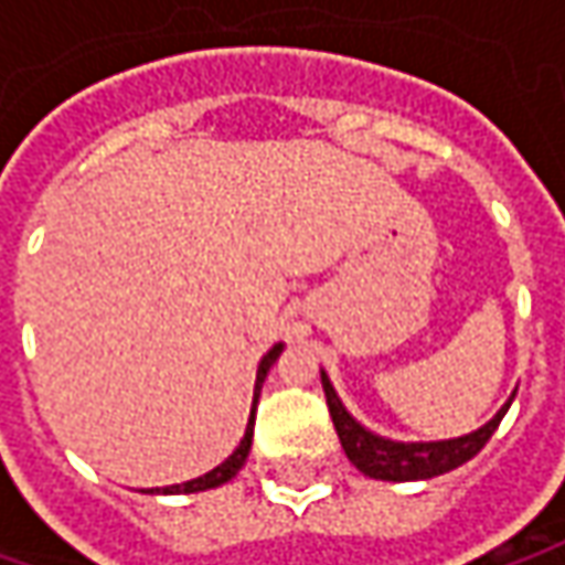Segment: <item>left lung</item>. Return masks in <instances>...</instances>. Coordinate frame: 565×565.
Masks as SVG:
<instances>
[{
    "label": "left lung",
    "mask_w": 565,
    "mask_h": 565,
    "mask_svg": "<svg viewBox=\"0 0 565 565\" xmlns=\"http://www.w3.org/2000/svg\"><path fill=\"white\" fill-rule=\"evenodd\" d=\"M322 388H326L331 424L338 429V439L344 446V455L351 458V465H354L356 471H363L366 478L398 480V483L436 478V475H446V471H455L458 465L471 461L487 446V439L497 433L503 414L512 405V398H515L512 395L490 424H483V427L468 433V436L446 439V443H392V439H382V436L356 424L354 417L344 411V405L338 402V395H334L326 373H322Z\"/></svg>",
    "instance_id": "8db88e82"
}]
</instances>
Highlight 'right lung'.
<instances>
[{"mask_svg": "<svg viewBox=\"0 0 565 565\" xmlns=\"http://www.w3.org/2000/svg\"><path fill=\"white\" fill-rule=\"evenodd\" d=\"M281 356V344H275L268 354L262 356V363H258V376H256V395H253V417H249V424H246V436L239 439V446L234 449V455L224 461V465H217L214 471H209L205 478H195V480H185V483H173V487H163L160 493H199V490H211V487H221V483H227L231 478H236V471L243 468V461H246V455L253 449V427H256V402H258V392H262V382L268 376V370H271V363Z\"/></svg>", "mask_w": 565, "mask_h": 565, "instance_id": "right-lung-1", "label": "right lung"}]
</instances>
